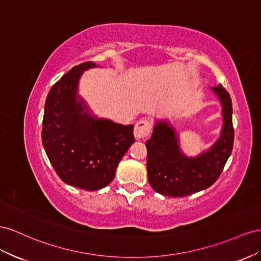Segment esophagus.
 <instances>
[{"mask_svg":"<svg viewBox=\"0 0 261 261\" xmlns=\"http://www.w3.org/2000/svg\"><path fill=\"white\" fill-rule=\"evenodd\" d=\"M135 137L137 139H143L151 133V123L145 119H141L135 125Z\"/></svg>","mask_w":261,"mask_h":261,"instance_id":"esophagus-1","label":"esophagus"}]
</instances>
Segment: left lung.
I'll list each match as a JSON object with an SVG mask.
<instances>
[{
    "label": "left lung",
    "instance_id": "8db88e82",
    "mask_svg": "<svg viewBox=\"0 0 261 261\" xmlns=\"http://www.w3.org/2000/svg\"><path fill=\"white\" fill-rule=\"evenodd\" d=\"M222 103L224 124L212 148L196 159L180 153L173 128L165 121L156 122L146 141L147 177L152 188L168 197H185L209 188L218 180L233 150L234 128L232 99L221 84L213 86Z\"/></svg>",
    "mask_w": 261,
    "mask_h": 261
}]
</instances>
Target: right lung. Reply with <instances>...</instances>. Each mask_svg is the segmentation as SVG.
<instances>
[{"label":"right lung","instance_id":"right-lung-1","mask_svg":"<svg viewBox=\"0 0 261 261\" xmlns=\"http://www.w3.org/2000/svg\"><path fill=\"white\" fill-rule=\"evenodd\" d=\"M95 62L72 68L51 87L44 103L41 139L56 173L65 184L88 191L114 179L116 168L135 142L133 124L95 119L76 101L79 80Z\"/></svg>","mask_w":261,"mask_h":261}]
</instances>
